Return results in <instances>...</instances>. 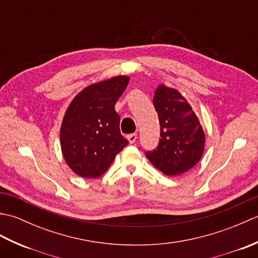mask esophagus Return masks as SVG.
I'll return each mask as SVG.
<instances>
[{
    "label": "esophagus",
    "mask_w": 258,
    "mask_h": 258,
    "mask_svg": "<svg viewBox=\"0 0 258 258\" xmlns=\"http://www.w3.org/2000/svg\"><path fill=\"white\" fill-rule=\"evenodd\" d=\"M127 140L131 144H134L135 141L138 140V134L136 133H132V134H128L127 135Z\"/></svg>",
    "instance_id": "1"
}]
</instances>
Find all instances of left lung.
<instances>
[{
  "instance_id": "1",
  "label": "left lung",
  "mask_w": 258,
  "mask_h": 258,
  "mask_svg": "<svg viewBox=\"0 0 258 258\" xmlns=\"http://www.w3.org/2000/svg\"><path fill=\"white\" fill-rule=\"evenodd\" d=\"M153 104L160 119L161 139L156 149L145 151V155L165 175L177 176L201 160L204 132L190 105L177 90L158 86Z\"/></svg>"
}]
</instances>
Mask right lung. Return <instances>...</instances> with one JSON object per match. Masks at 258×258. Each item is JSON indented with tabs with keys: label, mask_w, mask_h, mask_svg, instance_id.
<instances>
[{
	"label": "right lung",
	"mask_w": 258,
	"mask_h": 258,
	"mask_svg": "<svg viewBox=\"0 0 258 258\" xmlns=\"http://www.w3.org/2000/svg\"><path fill=\"white\" fill-rule=\"evenodd\" d=\"M130 79L119 75L87 86L71 102L61 126L63 156L72 171L84 178L106 172L116 154L128 144L119 131L115 104Z\"/></svg>",
	"instance_id": "right-lung-1"
}]
</instances>
